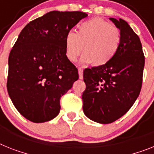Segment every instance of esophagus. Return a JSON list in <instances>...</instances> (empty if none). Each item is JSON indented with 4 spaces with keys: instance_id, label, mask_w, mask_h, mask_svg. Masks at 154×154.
I'll return each instance as SVG.
<instances>
[{
    "instance_id": "esophagus-1",
    "label": "esophagus",
    "mask_w": 154,
    "mask_h": 154,
    "mask_svg": "<svg viewBox=\"0 0 154 154\" xmlns=\"http://www.w3.org/2000/svg\"><path fill=\"white\" fill-rule=\"evenodd\" d=\"M78 73H79L80 79H83V69L82 68H78Z\"/></svg>"
}]
</instances>
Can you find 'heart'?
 I'll list each match as a JSON object with an SVG mask.
<instances>
[{
    "label": "heart",
    "mask_w": 154,
    "mask_h": 154,
    "mask_svg": "<svg viewBox=\"0 0 154 154\" xmlns=\"http://www.w3.org/2000/svg\"><path fill=\"white\" fill-rule=\"evenodd\" d=\"M77 32L69 30L65 36V55L75 62L81 53V61L103 66L112 60L121 45V34L117 27L100 18H93L77 25Z\"/></svg>",
    "instance_id": "b5f03b06"
}]
</instances>
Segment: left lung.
I'll list each match as a JSON object with an SVG mask.
<instances>
[{"label": "left lung", "mask_w": 154, "mask_h": 154, "mask_svg": "<svg viewBox=\"0 0 154 154\" xmlns=\"http://www.w3.org/2000/svg\"><path fill=\"white\" fill-rule=\"evenodd\" d=\"M110 20L121 30L118 51L109 63L85 69L83 74L84 113L100 124L114 122L132 106L142 88L145 65L139 36L123 19Z\"/></svg>", "instance_id": "1"}]
</instances>
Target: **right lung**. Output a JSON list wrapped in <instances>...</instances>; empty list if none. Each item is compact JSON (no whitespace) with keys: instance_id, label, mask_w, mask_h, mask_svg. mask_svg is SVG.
<instances>
[{"instance_id":"right-lung-1","label":"right lung","mask_w":154,"mask_h":154,"mask_svg":"<svg viewBox=\"0 0 154 154\" xmlns=\"http://www.w3.org/2000/svg\"><path fill=\"white\" fill-rule=\"evenodd\" d=\"M88 15L48 12L29 22L8 57L7 89L20 114L34 123L59 114L60 99L78 80V70L65 55V36Z\"/></svg>"}]
</instances>
